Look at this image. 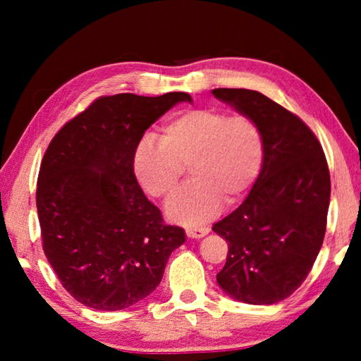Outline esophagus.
<instances>
[{"mask_svg": "<svg viewBox=\"0 0 361 361\" xmlns=\"http://www.w3.org/2000/svg\"><path fill=\"white\" fill-rule=\"evenodd\" d=\"M209 234V228H188L186 229V235L191 237V239H200Z\"/></svg>", "mask_w": 361, "mask_h": 361, "instance_id": "34e87169", "label": "esophagus"}]
</instances>
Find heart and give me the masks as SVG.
Returning a JSON list of instances; mask_svg holds the SVG:
<instances>
[{"mask_svg": "<svg viewBox=\"0 0 361 361\" xmlns=\"http://www.w3.org/2000/svg\"><path fill=\"white\" fill-rule=\"evenodd\" d=\"M264 138L256 122L243 114L228 116L215 108L181 111L164 122L157 142L143 138L133 151V173L151 197L170 199L167 215L175 223L197 224L212 218L221 202L243 199L258 178Z\"/></svg>", "mask_w": 361, "mask_h": 361, "instance_id": "1", "label": "heart"}]
</instances>
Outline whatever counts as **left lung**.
<instances>
[{
	"mask_svg": "<svg viewBox=\"0 0 361 361\" xmlns=\"http://www.w3.org/2000/svg\"><path fill=\"white\" fill-rule=\"evenodd\" d=\"M212 94L252 118L264 138L252 191L212 228L229 247L216 282L242 302H279L301 286L325 239L331 194L326 157L314 132L266 95L248 89Z\"/></svg>",
	"mask_w": 361,
	"mask_h": 361,
	"instance_id": "8db88e82",
	"label": "left lung"
}]
</instances>
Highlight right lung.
Instances as JSON below:
<instances>
[{
  "mask_svg": "<svg viewBox=\"0 0 361 361\" xmlns=\"http://www.w3.org/2000/svg\"><path fill=\"white\" fill-rule=\"evenodd\" d=\"M180 102L191 95L100 97L47 146L36 189L42 250L63 288L87 307L142 301L186 240L146 199L132 164L145 130Z\"/></svg>",
  "mask_w": 361,
  "mask_h": 361,
  "instance_id": "1",
  "label": "right lung"
}]
</instances>
